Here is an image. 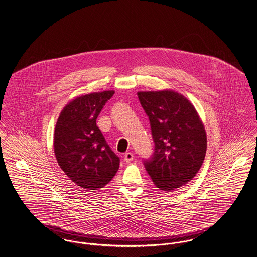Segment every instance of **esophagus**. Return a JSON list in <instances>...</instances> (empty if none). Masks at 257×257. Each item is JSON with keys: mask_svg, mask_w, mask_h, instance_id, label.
Returning <instances> with one entry per match:
<instances>
[{"mask_svg": "<svg viewBox=\"0 0 257 257\" xmlns=\"http://www.w3.org/2000/svg\"><path fill=\"white\" fill-rule=\"evenodd\" d=\"M134 155L131 152H127L124 155V162L126 163H131L133 161Z\"/></svg>", "mask_w": 257, "mask_h": 257, "instance_id": "34e87169", "label": "esophagus"}]
</instances>
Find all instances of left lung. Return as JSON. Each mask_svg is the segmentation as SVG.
Instances as JSON below:
<instances>
[{
  "label": "left lung",
  "mask_w": 257,
  "mask_h": 257,
  "mask_svg": "<svg viewBox=\"0 0 257 257\" xmlns=\"http://www.w3.org/2000/svg\"><path fill=\"white\" fill-rule=\"evenodd\" d=\"M149 117L154 153L144 162L155 185L172 191L189 183L204 163L206 134L194 106L179 92H139Z\"/></svg>",
  "instance_id": "8db88e82"
}]
</instances>
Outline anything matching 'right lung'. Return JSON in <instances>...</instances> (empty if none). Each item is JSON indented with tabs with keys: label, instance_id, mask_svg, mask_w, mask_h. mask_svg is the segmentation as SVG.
<instances>
[{
	"label": "right lung",
	"instance_id": "right-lung-1",
	"mask_svg": "<svg viewBox=\"0 0 257 257\" xmlns=\"http://www.w3.org/2000/svg\"><path fill=\"white\" fill-rule=\"evenodd\" d=\"M114 91L92 92L68 103L54 130L57 163L74 184L96 190L107 185L119 168V158L106 143L96 118Z\"/></svg>",
	"mask_w": 257,
	"mask_h": 257
}]
</instances>
